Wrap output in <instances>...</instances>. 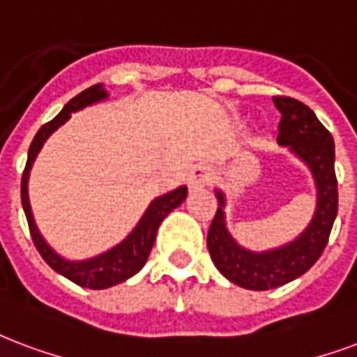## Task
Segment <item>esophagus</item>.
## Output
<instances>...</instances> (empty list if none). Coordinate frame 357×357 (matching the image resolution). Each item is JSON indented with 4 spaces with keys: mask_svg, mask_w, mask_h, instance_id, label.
<instances>
[{
    "mask_svg": "<svg viewBox=\"0 0 357 357\" xmlns=\"http://www.w3.org/2000/svg\"><path fill=\"white\" fill-rule=\"evenodd\" d=\"M210 181H212V172H210V166L206 165L192 166V170L189 172V178H187V183L191 189H202Z\"/></svg>",
    "mask_w": 357,
    "mask_h": 357,
    "instance_id": "34e87169",
    "label": "esophagus"
}]
</instances>
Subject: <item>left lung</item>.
<instances>
[{"label":"left lung","instance_id":"obj_1","mask_svg":"<svg viewBox=\"0 0 357 357\" xmlns=\"http://www.w3.org/2000/svg\"><path fill=\"white\" fill-rule=\"evenodd\" d=\"M273 100L282 113L278 145L287 147L312 174L316 210L305 231L291 242L265 252H253L232 238L227 229L225 192L215 189L219 208L208 231V250L213 265L232 284L253 291L273 289L303 276L326 250L339 206L331 134L312 109L299 100L286 96H274Z\"/></svg>","mask_w":357,"mask_h":357}]
</instances>
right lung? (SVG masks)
Wrapping results in <instances>:
<instances>
[{
    "instance_id": "obj_1",
    "label": "right lung",
    "mask_w": 357,
    "mask_h": 357,
    "mask_svg": "<svg viewBox=\"0 0 357 357\" xmlns=\"http://www.w3.org/2000/svg\"><path fill=\"white\" fill-rule=\"evenodd\" d=\"M107 96L109 94L104 89V84H94V86L86 89V91H83L75 98H71L70 102L64 105V109L58 113L51 123H47V125L39 128L36 138L31 142L30 149H28V162H26V168H24L22 185H20L22 208L24 213H26V219H28V225H30L31 240H33V244L38 248V252L41 253L45 263L51 266L52 271L62 274L64 278L71 280L73 284H77L81 287H89V289H105V287L117 286L121 282H125V280L132 278L136 273H139L147 257H149V253H151V248L155 244V236H157L160 223L187 197L185 185L157 197L151 204L147 206L144 215L139 218L136 227L128 232L126 238L121 240L117 245L109 248L107 252L94 255L91 259H66V257H62L60 253L54 252L51 245L47 244V240L41 236V232H39L38 225L33 221V213H31L30 195H28V181H30L31 166L36 162V158H38L45 142L51 138L52 132H56L60 126L70 121L71 113L81 112L84 107L98 104V102H104Z\"/></svg>"
}]
</instances>
